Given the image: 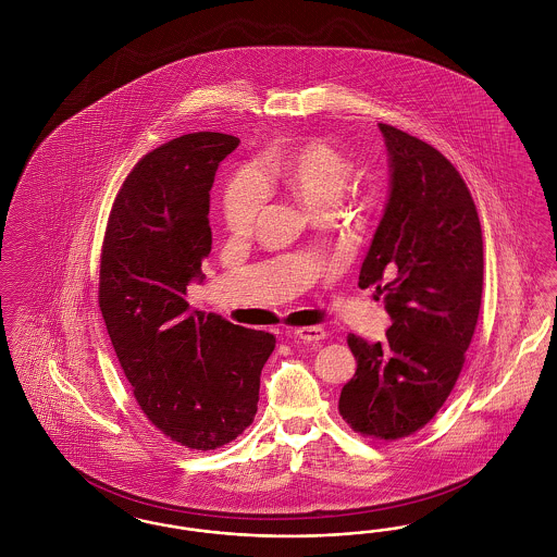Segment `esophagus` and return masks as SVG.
Returning a JSON list of instances; mask_svg holds the SVG:
<instances>
[{"mask_svg":"<svg viewBox=\"0 0 557 557\" xmlns=\"http://www.w3.org/2000/svg\"><path fill=\"white\" fill-rule=\"evenodd\" d=\"M298 341H305V343H319L325 338V330L321 325H309V327H300V330H294L292 332Z\"/></svg>","mask_w":557,"mask_h":557,"instance_id":"obj_1","label":"esophagus"}]
</instances>
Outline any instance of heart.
Listing matches in <instances>:
<instances>
[{
	"label": "heart",
	"instance_id": "obj_1",
	"mask_svg": "<svg viewBox=\"0 0 557 557\" xmlns=\"http://www.w3.org/2000/svg\"><path fill=\"white\" fill-rule=\"evenodd\" d=\"M355 162L325 139L309 137L286 150L269 154L259 166L261 180L252 171H242L223 196V219L230 232L246 236L255 230L265 202L267 186H282L315 214L334 212L355 180Z\"/></svg>",
	"mask_w": 557,
	"mask_h": 557
}]
</instances>
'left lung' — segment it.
<instances>
[{
	"instance_id": "8db88e82",
	"label": "left lung",
	"mask_w": 557,
	"mask_h": 557,
	"mask_svg": "<svg viewBox=\"0 0 557 557\" xmlns=\"http://www.w3.org/2000/svg\"><path fill=\"white\" fill-rule=\"evenodd\" d=\"M391 194L359 273L384 294L382 343L348 334L357 371L338 409L352 430L397 441L424 428L459 377L482 298V230L472 194L436 148L377 125Z\"/></svg>"
}]
</instances>
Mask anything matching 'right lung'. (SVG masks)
I'll return each mask as SVG.
<instances>
[{"mask_svg":"<svg viewBox=\"0 0 557 557\" xmlns=\"http://www.w3.org/2000/svg\"><path fill=\"white\" fill-rule=\"evenodd\" d=\"M225 133H187L148 152L108 216L100 311L146 418L187 449L227 445L252 424L269 332L191 311L187 286L211 252L209 205Z\"/></svg>","mask_w":557,"mask_h":557,"instance_id":"add662e5","label":"right lung"}]
</instances>
